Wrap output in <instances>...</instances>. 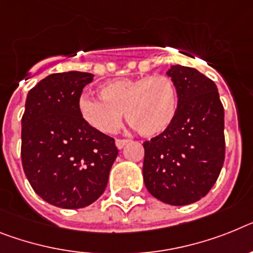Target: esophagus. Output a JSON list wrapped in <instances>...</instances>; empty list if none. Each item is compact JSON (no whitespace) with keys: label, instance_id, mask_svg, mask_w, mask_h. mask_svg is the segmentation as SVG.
<instances>
[{"label":"esophagus","instance_id":"esophagus-1","mask_svg":"<svg viewBox=\"0 0 253 253\" xmlns=\"http://www.w3.org/2000/svg\"><path fill=\"white\" fill-rule=\"evenodd\" d=\"M127 143H128V140H127V139H117L116 140V145H117V148H118V149H122L123 146L126 145Z\"/></svg>","mask_w":253,"mask_h":253}]
</instances>
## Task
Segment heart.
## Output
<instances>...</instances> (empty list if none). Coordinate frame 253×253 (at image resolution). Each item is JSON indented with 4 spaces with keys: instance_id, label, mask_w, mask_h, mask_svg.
<instances>
[{
    "instance_id": "heart-1",
    "label": "heart",
    "mask_w": 253,
    "mask_h": 253,
    "mask_svg": "<svg viewBox=\"0 0 253 253\" xmlns=\"http://www.w3.org/2000/svg\"><path fill=\"white\" fill-rule=\"evenodd\" d=\"M100 99L84 94L78 110L87 125L103 133L121 126L122 114L133 130L143 136L161 135L172 125L179 108V94L173 81L165 74L121 78L104 84Z\"/></svg>"
}]
</instances>
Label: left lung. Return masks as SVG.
Wrapping results in <instances>:
<instances>
[{"label":"left lung","mask_w":253,"mask_h":253,"mask_svg":"<svg viewBox=\"0 0 253 253\" xmlns=\"http://www.w3.org/2000/svg\"><path fill=\"white\" fill-rule=\"evenodd\" d=\"M167 74L179 108L165 132L144 141V182L163 203L185 206L203 198L221 172L224 107L215 82L194 68L172 65Z\"/></svg>","instance_id":"left-lung-1"}]
</instances>
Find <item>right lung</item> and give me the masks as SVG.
Listing matches in <instances>:
<instances>
[{
	"instance_id": "1",
	"label": "right lung",
	"mask_w": 253,
	"mask_h": 253,
	"mask_svg": "<svg viewBox=\"0 0 253 253\" xmlns=\"http://www.w3.org/2000/svg\"><path fill=\"white\" fill-rule=\"evenodd\" d=\"M92 74L54 73L28 92L22 165L33 190L60 209H84L104 193L118 154L113 137L87 125L78 99Z\"/></svg>"
}]
</instances>
